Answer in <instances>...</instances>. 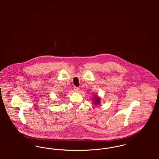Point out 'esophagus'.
Masks as SVG:
<instances>
[{"label":"esophagus","mask_w":159,"mask_h":159,"mask_svg":"<svg viewBox=\"0 0 159 159\" xmlns=\"http://www.w3.org/2000/svg\"><path fill=\"white\" fill-rule=\"evenodd\" d=\"M79 90H80V89H79V87H77V86H75V88H74V91L76 92H79Z\"/></svg>","instance_id":"esophagus-1"}]
</instances>
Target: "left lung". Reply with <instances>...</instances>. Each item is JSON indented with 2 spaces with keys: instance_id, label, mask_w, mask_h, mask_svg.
I'll return each mask as SVG.
<instances>
[{
  "instance_id": "1",
  "label": "left lung",
  "mask_w": 159,
  "mask_h": 159,
  "mask_svg": "<svg viewBox=\"0 0 159 159\" xmlns=\"http://www.w3.org/2000/svg\"><path fill=\"white\" fill-rule=\"evenodd\" d=\"M93 104H95V105L99 104V102H100V98L98 97V95H95V96L94 97V99L93 100Z\"/></svg>"
}]
</instances>
